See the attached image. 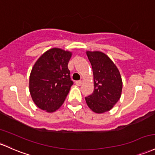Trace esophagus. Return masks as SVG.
<instances>
[{
  "mask_svg": "<svg viewBox=\"0 0 155 155\" xmlns=\"http://www.w3.org/2000/svg\"><path fill=\"white\" fill-rule=\"evenodd\" d=\"M81 84H82V81H76V84L77 86H81Z\"/></svg>",
  "mask_w": 155,
  "mask_h": 155,
  "instance_id": "1",
  "label": "esophagus"
}]
</instances>
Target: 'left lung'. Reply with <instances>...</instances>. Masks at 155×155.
I'll list each match as a JSON object with an SVG mask.
<instances>
[{
	"label": "left lung",
	"mask_w": 155,
	"mask_h": 155,
	"mask_svg": "<svg viewBox=\"0 0 155 155\" xmlns=\"http://www.w3.org/2000/svg\"><path fill=\"white\" fill-rule=\"evenodd\" d=\"M92 65L94 91L85 97L87 106L96 113H103L113 107L121 96L122 79L116 65L101 51H87Z\"/></svg>",
	"instance_id": "left-lung-1"
}]
</instances>
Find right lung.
I'll list each match as a JSON object with an SVG mask.
<instances>
[{
	"instance_id": "right-lung-1",
	"label": "right lung",
	"mask_w": 155,
	"mask_h": 155,
	"mask_svg": "<svg viewBox=\"0 0 155 155\" xmlns=\"http://www.w3.org/2000/svg\"><path fill=\"white\" fill-rule=\"evenodd\" d=\"M71 56V51L54 48L44 53L32 68L30 94L41 110L53 113L64 103L74 84L68 68Z\"/></svg>"
}]
</instances>
